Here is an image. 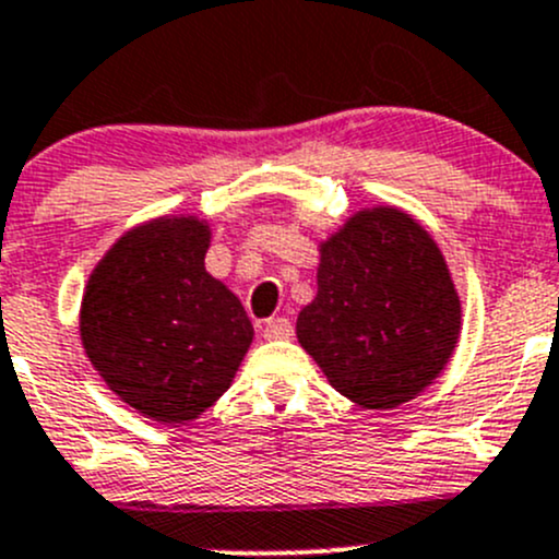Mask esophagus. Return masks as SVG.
I'll return each instance as SVG.
<instances>
[{
    "instance_id": "1",
    "label": "esophagus",
    "mask_w": 559,
    "mask_h": 559,
    "mask_svg": "<svg viewBox=\"0 0 559 559\" xmlns=\"http://www.w3.org/2000/svg\"><path fill=\"white\" fill-rule=\"evenodd\" d=\"M262 335L267 341H284V337L292 335V321L289 319H267L262 326Z\"/></svg>"
}]
</instances>
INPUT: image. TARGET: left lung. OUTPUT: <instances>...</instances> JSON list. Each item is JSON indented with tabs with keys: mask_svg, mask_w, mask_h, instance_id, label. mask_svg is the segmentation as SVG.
I'll use <instances>...</instances> for the list:
<instances>
[{
	"mask_svg": "<svg viewBox=\"0 0 559 559\" xmlns=\"http://www.w3.org/2000/svg\"><path fill=\"white\" fill-rule=\"evenodd\" d=\"M460 297L436 240L397 207L359 211L321 243L319 292L297 341L362 408H397L447 368Z\"/></svg>",
	"mask_w": 559,
	"mask_h": 559,
	"instance_id": "1",
	"label": "left lung"
}]
</instances>
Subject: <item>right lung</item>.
<instances>
[{
	"mask_svg": "<svg viewBox=\"0 0 559 559\" xmlns=\"http://www.w3.org/2000/svg\"><path fill=\"white\" fill-rule=\"evenodd\" d=\"M207 243L200 218H156L105 253L83 295L92 365L123 403L162 425L211 408L253 341L238 297L207 275Z\"/></svg>",
	"mask_w": 559,
	"mask_h": 559,
	"instance_id": "obj_1",
	"label": "right lung"
}]
</instances>
